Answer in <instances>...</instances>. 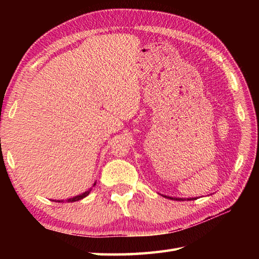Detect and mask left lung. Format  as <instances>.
<instances>
[{
    "instance_id": "left-lung-1",
    "label": "left lung",
    "mask_w": 259,
    "mask_h": 259,
    "mask_svg": "<svg viewBox=\"0 0 259 259\" xmlns=\"http://www.w3.org/2000/svg\"><path fill=\"white\" fill-rule=\"evenodd\" d=\"M161 196H163L164 198H169V199H171V200H179V201L195 200V199H197V198H177V197H170V196H164V195H161Z\"/></svg>"
}]
</instances>
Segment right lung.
I'll list each match as a JSON object with an SVG mask.
<instances>
[{
    "label": "right lung",
    "mask_w": 259,
    "mask_h": 259,
    "mask_svg": "<svg viewBox=\"0 0 259 259\" xmlns=\"http://www.w3.org/2000/svg\"><path fill=\"white\" fill-rule=\"evenodd\" d=\"M96 184L97 183H95L93 184V186L92 187H95L96 186ZM92 187L91 188H89L88 190H85L84 192H82V194H80V195H78V196H74V197H72V198H68V199H65V200H53V201H56V202H74V201H78V200H81V199H83V198H85L88 195L90 194V191H91V189H92Z\"/></svg>",
    "instance_id": "right-lung-1"
}]
</instances>
